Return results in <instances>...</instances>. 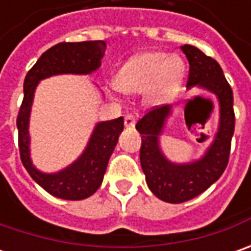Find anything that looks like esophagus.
I'll use <instances>...</instances> for the list:
<instances>
[{"instance_id": "1", "label": "esophagus", "mask_w": 251, "mask_h": 251, "mask_svg": "<svg viewBox=\"0 0 251 251\" xmlns=\"http://www.w3.org/2000/svg\"><path fill=\"white\" fill-rule=\"evenodd\" d=\"M135 121H137V117H135L134 114H127V116L124 117V126H126L127 128H132V127L135 126Z\"/></svg>"}]
</instances>
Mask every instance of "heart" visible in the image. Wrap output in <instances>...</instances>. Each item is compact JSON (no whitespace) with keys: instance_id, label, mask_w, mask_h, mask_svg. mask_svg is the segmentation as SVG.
I'll return each instance as SVG.
<instances>
[{"instance_id":"heart-1","label":"heart","mask_w":251,"mask_h":251,"mask_svg":"<svg viewBox=\"0 0 251 251\" xmlns=\"http://www.w3.org/2000/svg\"><path fill=\"white\" fill-rule=\"evenodd\" d=\"M186 75V64L177 55L147 51L131 57L113 78L114 86L124 93L151 89V99L165 101L180 89Z\"/></svg>"}]
</instances>
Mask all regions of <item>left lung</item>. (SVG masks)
Here are the masks:
<instances>
[{
  "mask_svg": "<svg viewBox=\"0 0 251 251\" xmlns=\"http://www.w3.org/2000/svg\"><path fill=\"white\" fill-rule=\"evenodd\" d=\"M181 50L190 64L187 88L198 86L217 96L219 126L204 156L188 163H175L163 155L159 145V137L172 114V106L153 107L137 123L135 128L142 140L141 168L145 173L147 184L156 197L170 204L197 197L222 176L227 166L235 131L233 92L221 65L194 46L184 44ZM186 113L187 107L184 116H187Z\"/></svg>",
  "mask_w": 251,
  "mask_h": 251,
  "instance_id": "1",
  "label": "left lung"
}]
</instances>
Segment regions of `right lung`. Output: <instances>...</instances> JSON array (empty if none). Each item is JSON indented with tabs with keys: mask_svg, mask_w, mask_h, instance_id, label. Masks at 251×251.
Here are the masks:
<instances>
[{
	"mask_svg": "<svg viewBox=\"0 0 251 251\" xmlns=\"http://www.w3.org/2000/svg\"><path fill=\"white\" fill-rule=\"evenodd\" d=\"M106 43L103 40L58 43L44 51L30 71L26 74L24 100L16 119L21 160L34 181L54 197L78 201L96 193L103 181L107 162L117 145L119 135L124 128V119L119 117L116 120L98 123L86 148L78 159L60 172L43 173L34 168L30 159L29 119L36 86L42 79L53 75L92 74L100 67Z\"/></svg>",
	"mask_w": 251,
	"mask_h": 251,
	"instance_id": "add662e5",
	"label": "right lung"
}]
</instances>
